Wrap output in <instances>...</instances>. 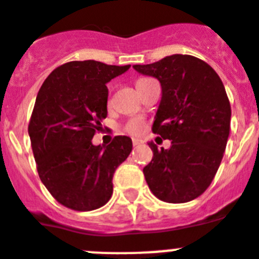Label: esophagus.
Here are the masks:
<instances>
[{
	"mask_svg": "<svg viewBox=\"0 0 259 259\" xmlns=\"http://www.w3.org/2000/svg\"><path fill=\"white\" fill-rule=\"evenodd\" d=\"M132 144H134V147H138L139 144H141V140H140V139L134 138V139H132Z\"/></svg>",
	"mask_w": 259,
	"mask_h": 259,
	"instance_id": "obj_1",
	"label": "esophagus"
}]
</instances>
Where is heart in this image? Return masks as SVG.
<instances>
[{"label": "heart", "mask_w": 259, "mask_h": 259, "mask_svg": "<svg viewBox=\"0 0 259 259\" xmlns=\"http://www.w3.org/2000/svg\"><path fill=\"white\" fill-rule=\"evenodd\" d=\"M144 79H148V78H140L138 79V82H140V81H144ZM136 82V83H138ZM144 127H145V121L144 119L141 118H134L131 119V120L127 121V124H125V131L128 132V134H132V135H139L141 134V132L144 131Z\"/></svg>", "instance_id": "heart-1"}]
</instances>
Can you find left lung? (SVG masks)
Segmentation results:
<instances>
[{
  "mask_svg": "<svg viewBox=\"0 0 259 259\" xmlns=\"http://www.w3.org/2000/svg\"><path fill=\"white\" fill-rule=\"evenodd\" d=\"M156 77L162 97L152 131L171 140L169 149L149 143L153 158L143 169L152 193L163 202L186 203L211 185L231 130V103L218 73L198 57L171 55L134 65Z\"/></svg>",
  "mask_w": 259,
  "mask_h": 259,
  "instance_id": "1",
  "label": "left lung"
}]
</instances>
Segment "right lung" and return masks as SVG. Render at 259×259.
I'll return each mask as SVG.
<instances>
[{
    "mask_svg": "<svg viewBox=\"0 0 259 259\" xmlns=\"http://www.w3.org/2000/svg\"><path fill=\"white\" fill-rule=\"evenodd\" d=\"M131 65L96 60L57 66L37 93L28 123L31 147L41 182L60 204L93 211L112 195V177L132 151L128 136L107 147L93 145L107 116L106 83Z\"/></svg>",
    "mask_w": 259,
    "mask_h": 259,
    "instance_id": "right-lung-1",
    "label": "right lung"
}]
</instances>
